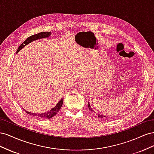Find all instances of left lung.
<instances>
[{"label": "left lung", "mask_w": 154, "mask_h": 154, "mask_svg": "<svg viewBox=\"0 0 154 154\" xmlns=\"http://www.w3.org/2000/svg\"><path fill=\"white\" fill-rule=\"evenodd\" d=\"M88 109H89L90 110H91V111H94V110H93L92 109V108H91V106H90V104H89V102H88ZM97 116H98V118H105V117H106V116H102V115H100V114H97Z\"/></svg>", "instance_id": "obj_1"}]
</instances>
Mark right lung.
I'll return each instance as SVG.
<instances>
[{"label":"right lung","instance_id":"add662e5","mask_svg":"<svg viewBox=\"0 0 154 154\" xmlns=\"http://www.w3.org/2000/svg\"><path fill=\"white\" fill-rule=\"evenodd\" d=\"M51 35V32H39L38 34H36V35H32L29 37H28L24 42H23L20 46L19 48H18L17 53H18V51H19L20 49H22L23 48L26 46V45H27L28 44L31 43V42L32 41H35L36 40H38V39H40V38H47V37H49V36ZM63 99H61L58 103H57V105H56L53 109H51L50 111L48 112H45V113H43V114H35V113H31L29 112H27L25 110V112L27 113L28 114L31 116H35V117L36 118H44V119H50L51 118H53V116H54L56 114H57L59 110L61 109V107L62 106L63 104Z\"/></svg>","mask_w":154,"mask_h":154}]
</instances>
